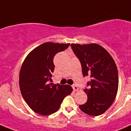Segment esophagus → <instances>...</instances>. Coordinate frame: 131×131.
<instances>
[{
  "mask_svg": "<svg viewBox=\"0 0 131 131\" xmlns=\"http://www.w3.org/2000/svg\"><path fill=\"white\" fill-rule=\"evenodd\" d=\"M72 88H73V89L74 91H79V88H78V87L76 85H72Z\"/></svg>",
  "mask_w": 131,
  "mask_h": 131,
  "instance_id": "1",
  "label": "esophagus"
}]
</instances>
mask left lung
I'll use <instances>...</instances> for the list:
<instances>
[{
    "label": "left lung",
    "instance_id": "left-lung-1",
    "mask_svg": "<svg viewBox=\"0 0 131 131\" xmlns=\"http://www.w3.org/2000/svg\"><path fill=\"white\" fill-rule=\"evenodd\" d=\"M72 50L79 59L83 76H89L84 89L88 101L79 105L86 114L98 116L111 106L117 96L118 75L117 66L109 52L97 43H72Z\"/></svg>",
    "mask_w": 131,
    "mask_h": 131
}]
</instances>
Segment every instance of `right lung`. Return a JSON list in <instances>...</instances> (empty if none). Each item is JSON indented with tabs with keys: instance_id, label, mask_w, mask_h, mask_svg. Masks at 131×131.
I'll use <instances>...</instances> for the list:
<instances>
[{
	"instance_id": "add662e5",
	"label": "right lung",
	"mask_w": 131,
	"mask_h": 131,
	"mask_svg": "<svg viewBox=\"0 0 131 131\" xmlns=\"http://www.w3.org/2000/svg\"><path fill=\"white\" fill-rule=\"evenodd\" d=\"M70 43L46 42L33 49L19 72V88L25 102L35 113L49 115L57 112L63 99L73 89L68 85L49 83L54 70L53 58Z\"/></svg>"
}]
</instances>
